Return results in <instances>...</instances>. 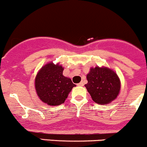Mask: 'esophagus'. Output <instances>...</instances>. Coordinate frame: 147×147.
<instances>
[{
	"label": "esophagus",
	"instance_id": "obj_1",
	"mask_svg": "<svg viewBox=\"0 0 147 147\" xmlns=\"http://www.w3.org/2000/svg\"><path fill=\"white\" fill-rule=\"evenodd\" d=\"M78 86H84V82H80V83L78 84Z\"/></svg>",
	"mask_w": 147,
	"mask_h": 147
}]
</instances>
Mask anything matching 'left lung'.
I'll use <instances>...</instances> for the list:
<instances>
[{
    "mask_svg": "<svg viewBox=\"0 0 147 147\" xmlns=\"http://www.w3.org/2000/svg\"><path fill=\"white\" fill-rule=\"evenodd\" d=\"M85 84L94 102L100 105L108 104L116 98L121 89L118 75L110 68L95 67L90 69Z\"/></svg>",
    "mask_w": 147,
    "mask_h": 147,
    "instance_id": "1",
    "label": "left lung"
}]
</instances>
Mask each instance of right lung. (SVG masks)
Here are the masks:
<instances>
[{"label":"right lung","instance_id":"1","mask_svg":"<svg viewBox=\"0 0 147 147\" xmlns=\"http://www.w3.org/2000/svg\"><path fill=\"white\" fill-rule=\"evenodd\" d=\"M61 65L49 63L43 66L35 79L37 94L43 102L49 105H59L65 102L68 94L76 85L63 75Z\"/></svg>","mask_w":147,"mask_h":147}]
</instances>
